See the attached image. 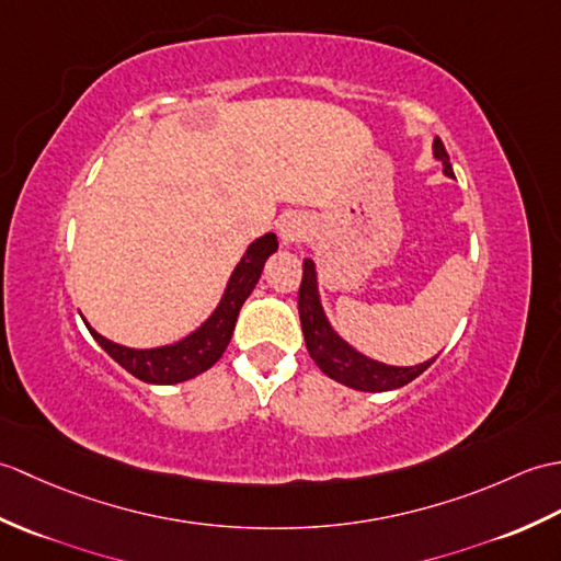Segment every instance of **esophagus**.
I'll return each instance as SVG.
<instances>
[{
	"mask_svg": "<svg viewBox=\"0 0 561 561\" xmlns=\"http://www.w3.org/2000/svg\"><path fill=\"white\" fill-rule=\"evenodd\" d=\"M308 233V221L301 215H289L286 219H282L279 225V237L284 241V245H296L306 239Z\"/></svg>",
	"mask_w": 561,
	"mask_h": 561,
	"instance_id": "34e87169",
	"label": "esophagus"
}]
</instances>
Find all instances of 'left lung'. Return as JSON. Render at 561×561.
<instances>
[{"label": "left lung", "instance_id": "obj_1", "mask_svg": "<svg viewBox=\"0 0 561 561\" xmlns=\"http://www.w3.org/2000/svg\"><path fill=\"white\" fill-rule=\"evenodd\" d=\"M433 154L435 160L442 162L445 176H454L449 154L439 138L433 140ZM298 316H301V330L306 336L308 354L316 360V366L324 375L332 377V380L351 389H358V392H389V389H399L425 373L437 358L435 356L425 363H419V366H387V363L375 360L351 346L332 328L328 312L322 308L318 272L310 257L304 260V279L301 289H298Z\"/></svg>", "mask_w": 561, "mask_h": 561}]
</instances>
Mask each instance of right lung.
I'll return each instance as SVG.
<instances>
[{"mask_svg": "<svg viewBox=\"0 0 561 561\" xmlns=\"http://www.w3.org/2000/svg\"><path fill=\"white\" fill-rule=\"evenodd\" d=\"M277 249L279 243L275 233H265V237L255 239L249 249H245L239 265L233 267L231 277L225 286V294H221L215 310L207 316L205 322H201V328H195L191 334L181 336L174 344L154 348H131L102 336L100 332L90 328L88 320L83 322L88 332L93 334V340L107 351L124 370L138 377V380L148 385L186 382L191 377L213 368L221 358V354H225V348L231 342L233 328H237L239 310L245 304V298L255 289L267 257Z\"/></svg>", "mask_w": 561, "mask_h": 561, "instance_id": "1", "label": "right lung"}]
</instances>
